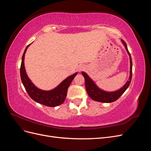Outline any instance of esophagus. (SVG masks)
Returning <instances> with one entry per match:
<instances>
[{"instance_id": "34e87169", "label": "esophagus", "mask_w": 151, "mask_h": 151, "mask_svg": "<svg viewBox=\"0 0 151 151\" xmlns=\"http://www.w3.org/2000/svg\"><path fill=\"white\" fill-rule=\"evenodd\" d=\"M85 68H86L85 65H80L79 66V67H78V70L79 71H82V70H83Z\"/></svg>"}]
</instances>
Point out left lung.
<instances>
[{
  "instance_id": "obj_1",
  "label": "left lung",
  "mask_w": 151,
  "mask_h": 151,
  "mask_svg": "<svg viewBox=\"0 0 151 151\" xmlns=\"http://www.w3.org/2000/svg\"><path fill=\"white\" fill-rule=\"evenodd\" d=\"M123 45L125 46V48L127 52L129 54L130 57V76L129 81H127V83L125 84L122 88L112 92H108L99 88L98 86L94 83V82L90 78V77L84 72H82V74L84 76L85 79V86L86 91L88 93L89 96L94 101L101 102V103H111L115 101L119 98L124 93L127 89L129 88V86L131 83L132 80V62L130 54L128 50L127 46L126 43L123 40H121Z\"/></svg>"
}]
</instances>
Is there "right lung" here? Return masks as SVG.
<instances>
[{"instance_id":"right-lung-1","label":"right lung","mask_w":151,"mask_h":151,"mask_svg":"<svg viewBox=\"0 0 151 151\" xmlns=\"http://www.w3.org/2000/svg\"><path fill=\"white\" fill-rule=\"evenodd\" d=\"M31 44L27 46L22 57L20 68V76L22 83L29 97L34 101L50 107L57 106L64 102L67 96L68 88L71 84L72 80L77 74V72L67 77L56 88L52 90L45 91L38 88L32 83L27 75L24 67V55L27 49Z\"/></svg>"}]
</instances>
